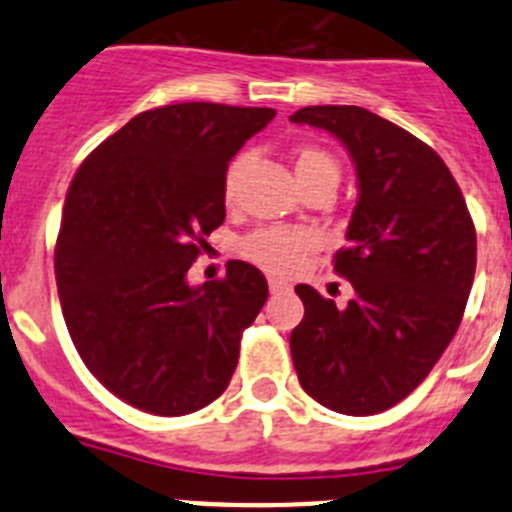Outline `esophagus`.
<instances>
[{"label": "esophagus", "instance_id": "34e87169", "mask_svg": "<svg viewBox=\"0 0 512 512\" xmlns=\"http://www.w3.org/2000/svg\"><path fill=\"white\" fill-rule=\"evenodd\" d=\"M269 289H271V295H282V292H287L289 284L282 282V279H269Z\"/></svg>", "mask_w": 512, "mask_h": 512}]
</instances>
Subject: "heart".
Returning <instances> with one entry per match:
<instances>
[{
	"instance_id": "heart-1",
	"label": "heart",
	"mask_w": 512,
	"mask_h": 512,
	"mask_svg": "<svg viewBox=\"0 0 512 512\" xmlns=\"http://www.w3.org/2000/svg\"><path fill=\"white\" fill-rule=\"evenodd\" d=\"M248 164H251V156L248 153H238L228 164V169H225L223 197L228 205H233L235 197H238L241 179L246 174ZM295 174L302 187L315 182V179H323V176H336L338 179V161L328 151H323V148L302 146L295 151ZM312 243H315V238L307 230L264 228L248 235L246 241H243L241 251L253 264L264 266V269L274 271V274H287V271H292L300 264V259L305 256V251Z\"/></svg>"
}]
</instances>
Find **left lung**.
<instances>
[{"instance_id": "left-lung-1", "label": "left lung", "mask_w": 512, "mask_h": 512, "mask_svg": "<svg viewBox=\"0 0 512 512\" xmlns=\"http://www.w3.org/2000/svg\"><path fill=\"white\" fill-rule=\"evenodd\" d=\"M328 130L356 166L359 200L336 271V307L307 284L289 348L302 390L343 415L392 408L428 377L467 307L477 233L449 166L423 140L364 107L318 104L289 117Z\"/></svg>"}]
</instances>
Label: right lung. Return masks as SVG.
<instances>
[{
	"label": "right lung",
	"mask_w": 512,
	"mask_h": 512,
	"mask_svg": "<svg viewBox=\"0 0 512 512\" xmlns=\"http://www.w3.org/2000/svg\"><path fill=\"white\" fill-rule=\"evenodd\" d=\"M274 115L212 102L140 112L76 171L56 243L63 320L89 372L133 408L176 418L230 384L269 284L246 261L197 287L187 271L225 220L230 158Z\"/></svg>",
	"instance_id": "1"
}]
</instances>
